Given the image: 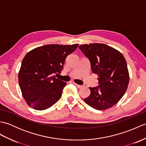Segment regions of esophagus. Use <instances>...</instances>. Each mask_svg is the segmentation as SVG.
<instances>
[{"label":"esophagus","instance_id":"obj_1","mask_svg":"<svg viewBox=\"0 0 146 146\" xmlns=\"http://www.w3.org/2000/svg\"><path fill=\"white\" fill-rule=\"evenodd\" d=\"M75 86H76V87L78 88H82L83 87V86H82V85H78V84H76V83H75Z\"/></svg>","mask_w":146,"mask_h":146}]
</instances>
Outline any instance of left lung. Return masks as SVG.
<instances>
[{
	"label": "left lung",
	"instance_id": "8db88e82",
	"mask_svg": "<svg viewBox=\"0 0 146 146\" xmlns=\"http://www.w3.org/2000/svg\"><path fill=\"white\" fill-rule=\"evenodd\" d=\"M78 48L89 60L92 72L98 76V85L89 88L90 95L84 102L99 110L113 107L128 87L129 75L125 58L117 49L105 44H83Z\"/></svg>",
	"mask_w": 146,
	"mask_h": 146
}]
</instances>
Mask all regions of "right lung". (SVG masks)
I'll use <instances>...</instances> for the list:
<instances>
[{
  "label": "right lung",
  "instance_id": "add662e5",
  "mask_svg": "<svg viewBox=\"0 0 146 146\" xmlns=\"http://www.w3.org/2000/svg\"><path fill=\"white\" fill-rule=\"evenodd\" d=\"M78 46L46 44L26 54L18 78L22 94L31 107L43 110L60 100L66 83L53 75L61 73L66 57Z\"/></svg>",
  "mask_w": 146,
  "mask_h": 146
}]
</instances>
